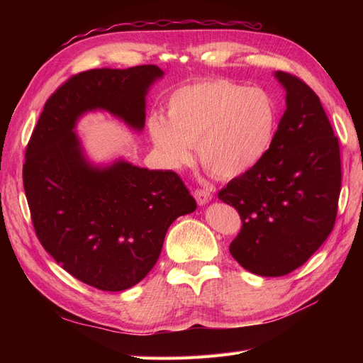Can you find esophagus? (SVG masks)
I'll use <instances>...</instances> for the list:
<instances>
[{"mask_svg": "<svg viewBox=\"0 0 363 363\" xmlns=\"http://www.w3.org/2000/svg\"><path fill=\"white\" fill-rule=\"evenodd\" d=\"M194 196H195L196 203H199L200 206H204V204H207L208 201L212 200V192L208 191V189H196L194 192Z\"/></svg>", "mask_w": 363, "mask_h": 363, "instance_id": "34e87169", "label": "esophagus"}]
</instances>
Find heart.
<instances>
[{"instance_id": "heart-1", "label": "heart", "mask_w": 363, "mask_h": 363, "mask_svg": "<svg viewBox=\"0 0 363 363\" xmlns=\"http://www.w3.org/2000/svg\"><path fill=\"white\" fill-rule=\"evenodd\" d=\"M279 125L276 98L262 87L227 79L179 86L167 100V118L150 115L147 130L162 163L180 169L199 142L204 167L221 179L239 177L267 157Z\"/></svg>"}]
</instances>
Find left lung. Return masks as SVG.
<instances>
[{
  "instance_id": "left-lung-1",
  "label": "left lung",
  "mask_w": 363,
  "mask_h": 363,
  "mask_svg": "<svg viewBox=\"0 0 363 363\" xmlns=\"http://www.w3.org/2000/svg\"><path fill=\"white\" fill-rule=\"evenodd\" d=\"M274 77L286 91V111L272 148L218 194L242 219L230 255L263 277L286 276L323 245L335 225L342 179L339 142L320 98L298 77Z\"/></svg>"
}]
</instances>
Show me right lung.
Masks as SVG:
<instances>
[{"label": "right lung", "instance_id": "obj_1", "mask_svg": "<svg viewBox=\"0 0 363 363\" xmlns=\"http://www.w3.org/2000/svg\"><path fill=\"white\" fill-rule=\"evenodd\" d=\"M156 65L77 74L54 92L26 151L24 189L36 235L71 276L96 289L135 286L156 265L169 225L196 208L172 171L124 159L95 164L75 127L103 111L145 127V96L163 77Z\"/></svg>", "mask_w": 363, "mask_h": 363}]
</instances>
